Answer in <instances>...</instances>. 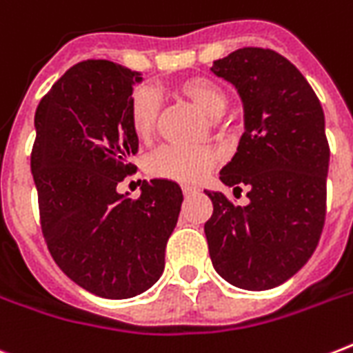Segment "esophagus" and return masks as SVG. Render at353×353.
Segmentation results:
<instances>
[{"label":"esophagus","mask_w":353,"mask_h":353,"mask_svg":"<svg viewBox=\"0 0 353 353\" xmlns=\"http://www.w3.org/2000/svg\"><path fill=\"white\" fill-rule=\"evenodd\" d=\"M181 188H183V194H185V196H194V194L199 192V188L192 187V185H183Z\"/></svg>","instance_id":"1"}]
</instances>
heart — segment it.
Listing matches in <instances>:
<instances>
[{
	"instance_id": "b5f03b06",
	"label": "heart",
	"mask_w": 353,
	"mask_h": 353,
	"mask_svg": "<svg viewBox=\"0 0 353 353\" xmlns=\"http://www.w3.org/2000/svg\"><path fill=\"white\" fill-rule=\"evenodd\" d=\"M179 95L192 102L209 117H218L227 106L225 93L214 80L205 77H192L181 80L176 85ZM161 102L159 95L150 88H141L133 93L130 101V126L133 135L146 141L154 135L159 121ZM218 155L210 148H192V146H176L168 144L155 152L148 159V170L152 176L174 179L181 183L201 181L210 168L216 165Z\"/></svg>"
}]
</instances>
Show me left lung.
Wrapping results in <instances>:
<instances>
[{
	"instance_id": "1",
	"label": "left lung",
	"mask_w": 353,
	"mask_h": 353,
	"mask_svg": "<svg viewBox=\"0 0 353 353\" xmlns=\"http://www.w3.org/2000/svg\"><path fill=\"white\" fill-rule=\"evenodd\" d=\"M210 71L231 82L243 102L245 132L220 172L240 207L205 190L212 216L205 223L212 265L241 290L284 284L312 258L326 218L330 146L315 91L293 63L262 47H243Z\"/></svg>"
}]
</instances>
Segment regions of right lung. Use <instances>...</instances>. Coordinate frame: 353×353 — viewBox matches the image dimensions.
Instances as JSON below:
<instances>
[{
    "label": "right lung",
    "mask_w": 353,
    "mask_h": 353,
    "mask_svg": "<svg viewBox=\"0 0 353 353\" xmlns=\"http://www.w3.org/2000/svg\"><path fill=\"white\" fill-rule=\"evenodd\" d=\"M141 80L110 60H85L54 82L34 115L41 232L58 268L102 299L141 295L159 280L183 203L168 179L143 181L137 199L117 192L137 170L130 101Z\"/></svg>",
    "instance_id": "obj_1"
}]
</instances>
